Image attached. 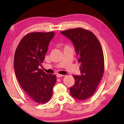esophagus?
I'll use <instances>...</instances> for the list:
<instances>
[{
	"instance_id": "34e87169",
	"label": "esophagus",
	"mask_w": 124,
	"mask_h": 124,
	"mask_svg": "<svg viewBox=\"0 0 124 124\" xmlns=\"http://www.w3.org/2000/svg\"><path fill=\"white\" fill-rule=\"evenodd\" d=\"M56 76H57V78H61V77H62L64 76V75H62V74H57L56 75Z\"/></svg>"
}]
</instances>
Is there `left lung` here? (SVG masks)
I'll return each mask as SVG.
<instances>
[{"label": "left lung", "mask_w": 124, "mask_h": 124, "mask_svg": "<svg viewBox=\"0 0 124 124\" xmlns=\"http://www.w3.org/2000/svg\"><path fill=\"white\" fill-rule=\"evenodd\" d=\"M73 42L77 56L81 75H73L75 84L70 93L79 100H86L95 93L101 81L104 71L102 48L97 37L91 31L77 28L61 31Z\"/></svg>", "instance_id": "1"}]
</instances>
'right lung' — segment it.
I'll list each match as a JSON object with an SVG mask.
<instances>
[{"label": "right lung", "mask_w": 124, "mask_h": 124, "mask_svg": "<svg viewBox=\"0 0 124 124\" xmlns=\"http://www.w3.org/2000/svg\"><path fill=\"white\" fill-rule=\"evenodd\" d=\"M54 32H33L20 41L14 56L17 79L33 101L44 104L51 99L56 81V75L48 74L38 68L45 59Z\"/></svg>", "instance_id": "add662e5"}]
</instances>
